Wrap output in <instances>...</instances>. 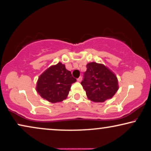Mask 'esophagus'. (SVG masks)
<instances>
[{
	"label": "esophagus",
	"instance_id": "obj_1",
	"mask_svg": "<svg viewBox=\"0 0 151 151\" xmlns=\"http://www.w3.org/2000/svg\"><path fill=\"white\" fill-rule=\"evenodd\" d=\"M82 76H80V77L79 78H78V82H80L82 81Z\"/></svg>",
	"mask_w": 151,
	"mask_h": 151
}]
</instances>
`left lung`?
<instances>
[{
  "label": "left lung",
  "instance_id": "1",
  "mask_svg": "<svg viewBox=\"0 0 151 151\" xmlns=\"http://www.w3.org/2000/svg\"><path fill=\"white\" fill-rule=\"evenodd\" d=\"M81 82L88 100L104 102L111 99L119 88L115 74L103 64L89 63Z\"/></svg>",
  "mask_w": 151,
  "mask_h": 151
}]
</instances>
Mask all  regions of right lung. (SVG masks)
<instances>
[{
    "mask_svg": "<svg viewBox=\"0 0 151 151\" xmlns=\"http://www.w3.org/2000/svg\"><path fill=\"white\" fill-rule=\"evenodd\" d=\"M76 82L65 65L58 63L47 69L39 76L36 91L51 103L60 102L67 98L71 84Z\"/></svg>",
    "mask_w": 151,
    "mask_h": 151,
    "instance_id": "right-lung-1",
    "label": "right lung"
}]
</instances>
